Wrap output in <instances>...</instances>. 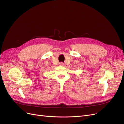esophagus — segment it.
<instances>
[{"label":"esophagus","mask_w":124,"mask_h":124,"mask_svg":"<svg viewBox=\"0 0 124 124\" xmlns=\"http://www.w3.org/2000/svg\"><path fill=\"white\" fill-rule=\"evenodd\" d=\"M59 65H61V66H63V63L62 62H61L59 63Z\"/></svg>","instance_id":"1"}]
</instances>
